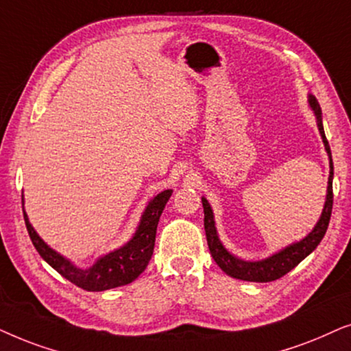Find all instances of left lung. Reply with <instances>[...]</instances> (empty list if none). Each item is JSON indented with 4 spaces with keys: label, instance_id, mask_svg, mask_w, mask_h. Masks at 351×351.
<instances>
[{
    "label": "left lung",
    "instance_id": "left-lung-1",
    "mask_svg": "<svg viewBox=\"0 0 351 351\" xmlns=\"http://www.w3.org/2000/svg\"><path fill=\"white\" fill-rule=\"evenodd\" d=\"M308 104H310L313 114L316 117V125L319 130V134L324 143V149L329 157V180H328V193H326V202L324 208H322L321 217L315 224V228L303 237V239L292 242L284 249L278 250L276 254L266 256V258L256 260V261H247L242 260L234 254H231L223 242L219 241L217 226H215V215L212 210V205L208 200L202 197V207H204V226L205 234H207V244L212 254L213 260L221 268L228 276L241 279V281H250V282H271L276 279L282 278L289 271L295 268L302 260H305L313 250L316 249L317 244L322 241L326 231H328L330 213H332V180H334V165H332V154H330V147L328 139L324 134V127H322V112L321 107L317 104L316 97L313 95H308Z\"/></svg>",
    "mask_w": 351,
    "mask_h": 351
}]
</instances>
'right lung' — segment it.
Masks as SVG:
<instances>
[{
    "label": "right lung",
    "mask_w": 351,
    "mask_h": 351,
    "mask_svg": "<svg viewBox=\"0 0 351 351\" xmlns=\"http://www.w3.org/2000/svg\"><path fill=\"white\" fill-rule=\"evenodd\" d=\"M171 194L173 189H167L149 200L132 239L127 244L119 247V249L101 255L90 268H80L72 260L65 258L59 252L51 249L41 239L38 232L35 231V228L29 221V215L25 213V208H23L22 197L23 219H25L27 231H29V236L34 242L36 252L46 263L53 266L60 276H64L75 286L90 292H102L109 291V289L127 286L146 269L149 260L152 256L154 244H156L158 219H160V215Z\"/></svg>",
    "instance_id": "add662e5"
}]
</instances>
